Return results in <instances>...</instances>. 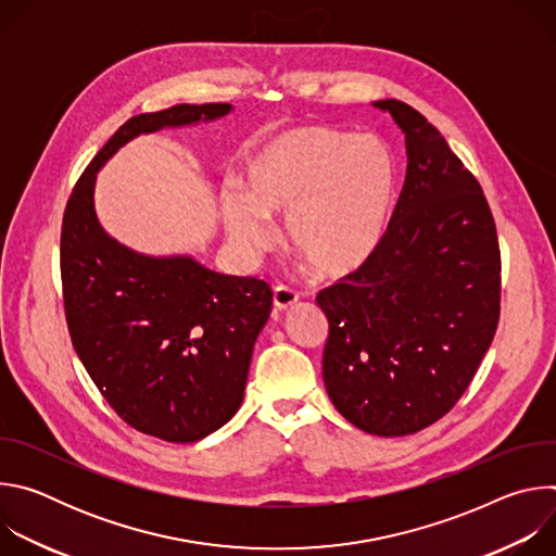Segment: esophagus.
I'll return each instance as SVG.
<instances>
[{
	"instance_id": "34e87169",
	"label": "esophagus",
	"mask_w": 556,
	"mask_h": 556,
	"mask_svg": "<svg viewBox=\"0 0 556 556\" xmlns=\"http://www.w3.org/2000/svg\"><path fill=\"white\" fill-rule=\"evenodd\" d=\"M299 301V292H294L292 288H288V286H277L275 288V292H273V305L277 307V309H290L294 303Z\"/></svg>"
}]
</instances>
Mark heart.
<instances>
[{
	"label": "heart",
	"mask_w": 556,
	"mask_h": 556,
	"mask_svg": "<svg viewBox=\"0 0 556 556\" xmlns=\"http://www.w3.org/2000/svg\"><path fill=\"white\" fill-rule=\"evenodd\" d=\"M237 189L222 193V222L237 249L257 257L270 244V219L286 215L288 249L319 277L341 279L380 251L399 167L380 138L301 125L251 149Z\"/></svg>",
	"instance_id": "obj_1"
}]
</instances>
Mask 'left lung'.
<instances>
[{"instance_id": "8db88e82", "label": "left lung", "mask_w": 556, "mask_h": 556, "mask_svg": "<svg viewBox=\"0 0 556 556\" xmlns=\"http://www.w3.org/2000/svg\"><path fill=\"white\" fill-rule=\"evenodd\" d=\"M405 134L407 176L374 260L326 288L324 382L365 433H416L459 401L500 321L502 260L480 182L414 108L371 103Z\"/></svg>"}]
</instances>
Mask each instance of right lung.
<instances>
[{
    "label": "right lung",
    "mask_w": 556,
    "mask_h": 556,
    "mask_svg": "<svg viewBox=\"0 0 556 556\" xmlns=\"http://www.w3.org/2000/svg\"><path fill=\"white\" fill-rule=\"evenodd\" d=\"M228 103L176 105L129 118L78 178L63 215L61 279L76 356L136 431L198 442L240 409L273 292L191 255H144L101 226L97 174L140 134L211 123Z\"/></svg>",
    "instance_id": "right-lung-1"
}]
</instances>
